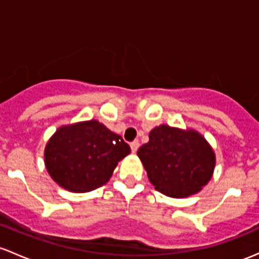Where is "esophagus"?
Returning <instances> with one entry per match:
<instances>
[{
  "label": "esophagus",
  "mask_w": 259,
  "mask_h": 259,
  "mask_svg": "<svg viewBox=\"0 0 259 259\" xmlns=\"http://www.w3.org/2000/svg\"><path fill=\"white\" fill-rule=\"evenodd\" d=\"M139 145H140V144H139L138 140L133 141V143L130 144V148H132V151H133V152H137L138 149H139Z\"/></svg>",
  "instance_id": "obj_1"
}]
</instances>
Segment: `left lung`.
Listing matches in <instances>:
<instances>
[{
  "mask_svg": "<svg viewBox=\"0 0 259 259\" xmlns=\"http://www.w3.org/2000/svg\"><path fill=\"white\" fill-rule=\"evenodd\" d=\"M155 190L168 197L197 194L208 184L216 166V155L202 134L162 124L149 134V143L138 150Z\"/></svg>",
  "mask_w": 259,
  "mask_h": 259,
  "instance_id": "left-lung-1",
  "label": "left lung"
}]
</instances>
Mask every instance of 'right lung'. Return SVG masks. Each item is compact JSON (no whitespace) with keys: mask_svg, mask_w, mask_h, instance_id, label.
Listing matches in <instances>:
<instances>
[{"mask_svg":"<svg viewBox=\"0 0 259 259\" xmlns=\"http://www.w3.org/2000/svg\"><path fill=\"white\" fill-rule=\"evenodd\" d=\"M129 154L120 135L92 119L59 126L45 148V165L59 186L83 194L107 184Z\"/></svg>","mask_w":259,"mask_h":259,"instance_id":"add662e5","label":"right lung"}]
</instances>
